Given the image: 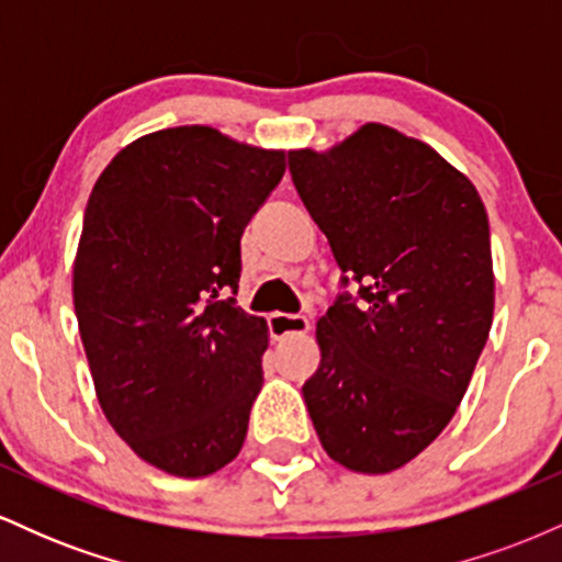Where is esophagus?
I'll return each instance as SVG.
<instances>
[{"label": "esophagus", "instance_id": "1", "mask_svg": "<svg viewBox=\"0 0 562 562\" xmlns=\"http://www.w3.org/2000/svg\"><path fill=\"white\" fill-rule=\"evenodd\" d=\"M308 333V319L301 314H269V335L274 340H285L288 335Z\"/></svg>", "mask_w": 562, "mask_h": 562}]
</instances>
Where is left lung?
Segmentation results:
<instances>
[{
  "instance_id": "obj_1",
  "label": "left lung",
  "mask_w": 562,
  "mask_h": 562,
  "mask_svg": "<svg viewBox=\"0 0 562 562\" xmlns=\"http://www.w3.org/2000/svg\"><path fill=\"white\" fill-rule=\"evenodd\" d=\"M295 190L338 261L303 383L322 447L357 473H391L436 441L465 396L494 317L488 216L434 147L364 124L327 153L288 156Z\"/></svg>"
}]
</instances>
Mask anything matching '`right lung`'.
<instances>
[{
	"label": "right lung",
	"mask_w": 562,
	"mask_h": 562,
	"mask_svg": "<svg viewBox=\"0 0 562 562\" xmlns=\"http://www.w3.org/2000/svg\"><path fill=\"white\" fill-rule=\"evenodd\" d=\"M282 173V150L177 126L124 147L89 195L74 306L97 398L179 479L222 470L248 434L269 335L235 301L240 237Z\"/></svg>",
	"instance_id": "1"
}]
</instances>
